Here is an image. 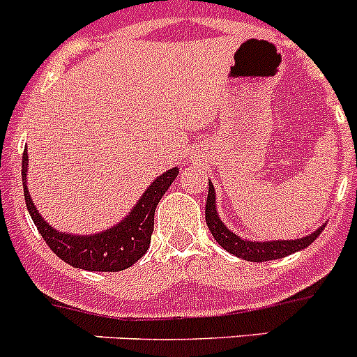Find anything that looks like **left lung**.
<instances>
[{
    "instance_id": "1",
    "label": "left lung",
    "mask_w": 357,
    "mask_h": 357,
    "mask_svg": "<svg viewBox=\"0 0 357 357\" xmlns=\"http://www.w3.org/2000/svg\"><path fill=\"white\" fill-rule=\"evenodd\" d=\"M205 221H207L208 229H211L212 236H214L215 242H218L219 245L225 248V250H228L229 254L250 262L273 261V259H282L294 254V252L302 250V248L311 245L326 226L321 225L316 231H312L311 235L295 240H268V242L243 240L242 236L229 231V229L226 228L225 222L219 219L218 208H215V190L211 181H208L207 204H205Z\"/></svg>"
}]
</instances>
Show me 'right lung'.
Returning a JSON list of instances; mask_svg holds the SVG:
<instances>
[{"label": "right lung", "instance_id": "1", "mask_svg": "<svg viewBox=\"0 0 357 357\" xmlns=\"http://www.w3.org/2000/svg\"><path fill=\"white\" fill-rule=\"evenodd\" d=\"M27 149L22 155V185L27 211L48 247L67 264L86 271H122L143 257L150 247L153 231V214L164 193L178 176L179 169L172 167L160 174L145 190L135 207L124 219L93 235H74L52 228L36 208L27 190Z\"/></svg>", "mask_w": 357, "mask_h": 357}]
</instances>
